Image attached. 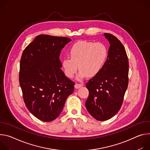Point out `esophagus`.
<instances>
[{
	"label": "esophagus",
	"mask_w": 150,
	"mask_h": 150,
	"mask_svg": "<svg viewBox=\"0 0 150 150\" xmlns=\"http://www.w3.org/2000/svg\"><path fill=\"white\" fill-rule=\"evenodd\" d=\"M83 83H76L74 86L76 89H78V88H80V87L83 86Z\"/></svg>",
	"instance_id": "esophagus-1"
}]
</instances>
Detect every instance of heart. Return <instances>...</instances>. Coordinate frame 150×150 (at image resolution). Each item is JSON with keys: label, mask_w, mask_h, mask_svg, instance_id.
<instances>
[{"label": "heart", "mask_w": 150, "mask_h": 150, "mask_svg": "<svg viewBox=\"0 0 150 150\" xmlns=\"http://www.w3.org/2000/svg\"><path fill=\"white\" fill-rule=\"evenodd\" d=\"M70 56L64 58L62 66L66 76L73 78L78 70L77 76L81 79L88 75L93 77L100 73L108 57V49L101 42L79 41L70 50Z\"/></svg>", "instance_id": "heart-1"}]
</instances>
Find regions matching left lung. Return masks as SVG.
Returning a JSON list of instances; mask_svg holds the SVG:
<instances>
[{"mask_svg":"<svg viewBox=\"0 0 150 150\" xmlns=\"http://www.w3.org/2000/svg\"><path fill=\"white\" fill-rule=\"evenodd\" d=\"M104 35L110 43L107 61L100 73L86 84L89 92L86 109L99 121L111 119L120 110L129 83V61L124 46L114 35Z\"/></svg>","mask_w":150,"mask_h":150,"instance_id":"left-lung-1","label":"left lung"}]
</instances>
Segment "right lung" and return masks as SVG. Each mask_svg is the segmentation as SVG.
<instances>
[{"mask_svg":"<svg viewBox=\"0 0 150 150\" xmlns=\"http://www.w3.org/2000/svg\"><path fill=\"white\" fill-rule=\"evenodd\" d=\"M70 41L66 37L40 35L22 54L19 81L24 101L30 112L42 121L58 117L74 91V82L60 69L61 51Z\"/></svg>","mask_w":150,"mask_h":150,"instance_id":"1","label":"right lung"}]
</instances>
